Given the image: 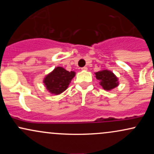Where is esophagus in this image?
<instances>
[{"label":"esophagus","mask_w":154,"mask_h":154,"mask_svg":"<svg viewBox=\"0 0 154 154\" xmlns=\"http://www.w3.org/2000/svg\"><path fill=\"white\" fill-rule=\"evenodd\" d=\"M81 69H82V70H87L88 69V67L87 66L82 67V68H81Z\"/></svg>","instance_id":"1"}]
</instances>
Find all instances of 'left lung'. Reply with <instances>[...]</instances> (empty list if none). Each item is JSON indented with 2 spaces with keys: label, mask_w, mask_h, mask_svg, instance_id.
Returning a JSON list of instances; mask_svg holds the SVG:
<instances>
[{
  "label": "left lung",
  "mask_w": 154,
  "mask_h": 154,
  "mask_svg": "<svg viewBox=\"0 0 154 154\" xmlns=\"http://www.w3.org/2000/svg\"><path fill=\"white\" fill-rule=\"evenodd\" d=\"M95 77L100 81V85L106 91H111L118 85L117 77L114 73L108 70L96 72Z\"/></svg>",
  "instance_id": "1"
}]
</instances>
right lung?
Segmentation results:
<instances>
[{"mask_svg": "<svg viewBox=\"0 0 154 154\" xmlns=\"http://www.w3.org/2000/svg\"><path fill=\"white\" fill-rule=\"evenodd\" d=\"M75 75L74 72L66 71L62 67L58 66L46 76L43 82L50 93L58 95L66 89Z\"/></svg>", "mask_w": 154, "mask_h": 154, "instance_id": "1", "label": "right lung"}]
</instances>
